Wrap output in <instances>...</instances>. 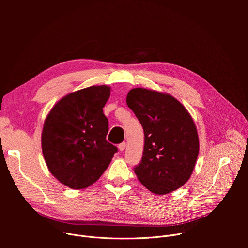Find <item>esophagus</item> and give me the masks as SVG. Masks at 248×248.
Instances as JSON below:
<instances>
[{
    "label": "esophagus",
    "mask_w": 248,
    "mask_h": 248,
    "mask_svg": "<svg viewBox=\"0 0 248 248\" xmlns=\"http://www.w3.org/2000/svg\"><path fill=\"white\" fill-rule=\"evenodd\" d=\"M125 146H126V144H125L124 141V142H122V144H120V145H119V150H120V151H124V150L125 149Z\"/></svg>",
    "instance_id": "esophagus-1"
}]
</instances>
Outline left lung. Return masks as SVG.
I'll return each mask as SVG.
<instances>
[{"label": "left lung", "mask_w": 248, "mask_h": 248, "mask_svg": "<svg viewBox=\"0 0 248 248\" xmlns=\"http://www.w3.org/2000/svg\"><path fill=\"white\" fill-rule=\"evenodd\" d=\"M126 103L145 133V147L135 173L155 195H166L190 179L199 154L197 127L177 98L142 87L128 91Z\"/></svg>", "instance_id": "obj_1"}]
</instances>
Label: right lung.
<instances>
[{"mask_svg":"<svg viewBox=\"0 0 248 248\" xmlns=\"http://www.w3.org/2000/svg\"><path fill=\"white\" fill-rule=\"evenodd\" d=\"M109 85H93L59 99L44 121L41 147L48 170L61 184L74 190L100 178L116 147L107 140L108 121L102 108Z\"/></svg>","mask_w":248,"mask_h":248,"instance_id":"obj_1","label":"right lung"}]
</instances>
